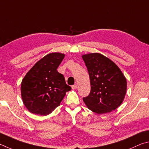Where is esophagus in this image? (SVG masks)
I'll return each mask as SVG.
<instances>
[{
    "mask_svg": "<svg viewBox=\"0 0 149 149\" xmlns=\"http://www.w3.org/2000/svg\"><path fill=\"white\" fill-rule=\"evenodd\" d=\"M72 89H77V84H74L72 86Z\"/></svg>",
    "mask_w": 149,
    "mask_h": 149,
    "instance_id": "obj_1",
    "label": "esophagus"
}]
</instances>
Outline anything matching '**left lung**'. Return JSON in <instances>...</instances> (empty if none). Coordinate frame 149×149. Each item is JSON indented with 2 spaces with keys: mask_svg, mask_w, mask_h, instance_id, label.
I'll use <instances>...</instances> for the list:
<instances>
[{
  "mask_svg": "<svg viewBox=\"0 0 149 149\" xmlns=\"http://www.w3.org/2000/svg\"><path fill=\"white\" fill-rule=\"evenodd\" d=\"M89 73L91 91L83 101L88 109L97 114L115 110L126 93L127 82L118 67L98 53L82 56Z\"/></svg>",
  "mask_w": 149,
  "mask_h": 149,
  "instance_id": "left-lung-1",
  "label": "left lung"
}]
</instances>
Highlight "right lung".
<instances>
[{"instance_id":"1","label":"right lung","mask_w":149,"mask_h":149,"mask_svg":"<svg viewBox=\"0 0 149 149\" xmlns=\"http://www.w3.org/2000/svg\"><path fill=\"white\" fill-rule=\"evenodd\" d=\"M64 54L52 53L31 68L21 85L23 102L31 113L47 115L59 105L67 92L71 90L64 76L57 72Z\"/></svg>"}]
</instances>
